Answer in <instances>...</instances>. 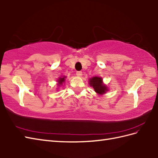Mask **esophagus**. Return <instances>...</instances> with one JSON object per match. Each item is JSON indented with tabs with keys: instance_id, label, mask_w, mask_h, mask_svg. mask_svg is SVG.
Returning <instances> with one entry per match:
<instances>
[{
	"instance_id": "esophagus-1",
	"label": "esophagus",
	"mask_w": 158,
	"mask_h": 158,
	"mask_svg": "<svg viewBox=\"0 0 158 158\" xmlns=\"http://www.w3.org/2000/svg\"><path fill=\"white\" fill-rule=\"evenodd\" d=\"M76 75L78 76H82V72L81 71H78V72H76Z\"/></svg>"
}]
</instances>
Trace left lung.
<instances>
[{
	"label": "left lung",
	"mask_w": 158,
	"mask_h": 158,
	"mask_svg": "<svg viewBox=\"0 0 158 158\" xmlns=\"http://www.w3.org/2000/svg\"><path fill=\"white\" fill-rule=\"evenodd\" d=\"M90 85L93 87L94 91L98 94H103L106 93V91L108 90L106 85H104L102 82V78L99 77H93L90 80Z\"/></svg>",
	"instance_id": "1"
}]
</instances>
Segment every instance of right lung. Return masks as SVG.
<instances>
[{"label":"right lung","instance_id":"1","mask_svg":"<svg viewBox=\"0 0 158 158\" xmlns=\"http://www.w3.org/2000/svg\"><path fill=\"white\" fill-rule=\"evenodd\" d=\"M65 77H63V78H60L58 80V85H61L63 82H65Z\"/></svg>","mask_w":158,"mask_h":158}]
</instances>
